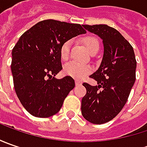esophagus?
Masks as SVG:
<instances>
[{
	"instance_id": "1",
	"label": "esophagus",
	"mask_w": 147,
	"mask_h": 147,
	"mask_svg": "<svg viewBox=\"0 0 147 147\" xmlns=\"http://www.w3.org/2000/svg\"><path fill=\"white\" fill-rule=\"evenodd\" d=\"M75 84H76V86L82 85V82H81V81H79V80H76V81H75Z\"/></svg>"
}]
</instances>
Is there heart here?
Returning <instances> with one entry per match:
<instances>
[{"mask_svg":"<svg viewBox=\"0 0 147 147\" xmlns=\"http://www.w3.org/2000/svg\"><path fill=\"white\" fill-rule=\"evenodd\" d=\"M82 43L86 47V48L91 54L95 52L96 51H98L99 43L97 39L95 37L88 36V37H83L82 39ZM71 41H66L63 43L59 50V55L60 58L63 60H67L69 57V51H70ZM92 70V67L88 65H83L81 64H78L77 62L72 61L65 65L64 68L65 74L68 76H70L76 79H82L90 74Z\"/></svg>","mask_w":147,"mask_h":147,"instance_id":"1","label":"heart"}]
</instances>
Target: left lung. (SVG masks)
Wrapping results in <instances>:
<instances>
[{"label": "left lung", "instance_id": "left-lung-1", "mask_svg": "<svg viewBox=\"0 0 147 147\" xmlns=\"http://www.w3.org/2000/svg\"><path fill=\"white\" fill-rule=\"evenodd\" d=\"M97 35L104 47L102 60L91 78L97 85L84 82L87 94L82 99V115L92 123L113 119L126 104L136 80L137 61L133 47L116 29L106 24L82 25Z\"/></svg>", "mask_w": 147, "mask_h": 147}]
</instances>
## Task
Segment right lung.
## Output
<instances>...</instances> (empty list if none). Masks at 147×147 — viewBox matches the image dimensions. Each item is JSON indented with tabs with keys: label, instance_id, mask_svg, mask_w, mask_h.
I'll list each match as a JSON object with an SVG mask.
<instances>
[{
	"label": "right lung",
	"instance_id": "add662e5",
	"mask_svg": "<svg viewBox=\"0 0 147 147\" xmlns=\"http://www.w3.org/2000/svg\"><path fill=\"white\" fill-rule=\"evenodd\" d=\"M84 33L80 24L43 20L25 32L14 46L11 62L14 90L32 115L47 118L57 114L75 87L70 76L55 78L62 69L59 50L66 41Z\"/></svg>",
	"mask_w": 147,
	"mask_h": 147
}]
</instances>
